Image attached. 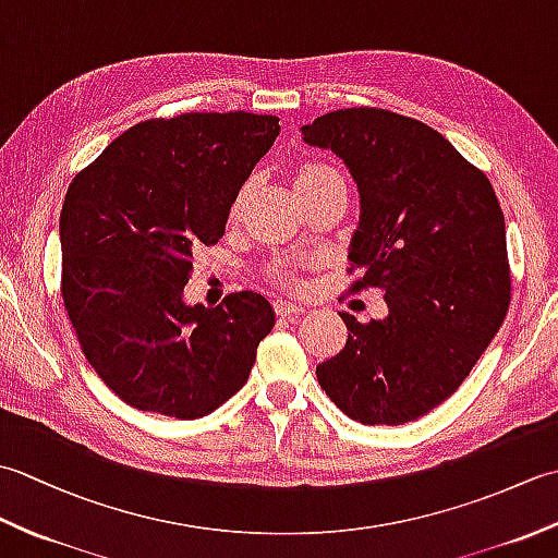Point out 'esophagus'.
Segmentation results:
<instances>
[{
    "mask_svg": "<svg viewBox=\"0 0 558 558\" xmlns=\"http://www.w3.org/2000/svg\"><path fill=\"white\" fill-rule=\"evenodd\" d=\"M272 310H276V314H278L280 318H290V322H294V318H298V316L304 312V306H302V304H292V302L276 300V302H272Z\"/></svg>",
    "mask_w": 558,
    "mask_h": 558,
    "instance_id": "esophagus-1",
    "label": "esophagus"
}]
</instances>
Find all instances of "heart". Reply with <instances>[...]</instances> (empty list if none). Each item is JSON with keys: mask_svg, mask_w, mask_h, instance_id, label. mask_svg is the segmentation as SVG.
I'll use <instances>...</instances> for the list:
<instances>
[{"mask_svg": "<svg viewBox=\"0 0 558 558\" xmlns=\"http://www.w3.org/2000/svg\"><path fill=\"white\" fill-rule=\"evenodd\" d=\"M333 182H342L340 172L336 168H330V165L322 162V160H304V162L298 165V170H294V174H292L294 192L300 194L302 201L314 196L318 189H324L326 184H333ZM248 196H252V184H244L240 189V194H236V198H234L230 218L240 216ZM270 278H272V282H280V286H298V276H294V270L286 264L272 266Z\"/></svg>", "mask_w": 558, "mask_h": 558, "instance_id": "obj_1", "label": "heart"}]
</instances>
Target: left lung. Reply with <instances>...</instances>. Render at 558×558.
I'll use <instances>...</instances> for the list:
<instances>
[{
  "label": "left lung",
  "mask_w": 558,
  "mask_h": 558,
  "mask_svg": "<svg viewBox=\"0 0 558 558\" xmlns=\"http://www.w3.org/2000/svg\"><path fill=\"white\" fill-rule=\"evenodd\" d=\"M360 192L352 292L384 290L388 316L360 324L316 366L326 396L362 424H405L441 405L489 348L511 304L506 222L487 174L412 117L348 108L302 126Z\"/></svg>",
  "instance_id": "left-lung-1"
}]
</instances>
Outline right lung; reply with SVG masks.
<instances>
[{
	"label": "right lung",
	"instance_id": "right-lung-1",
	"mask_svg": "<svg viewBox=\"0 0 558 558\" xmlns=\"http://www.w3.org/2000/svg\"><path fill=\"white\" fill-rule=\"evenodd\" d=\"M278 117L186 112L126 129L81 170L59 216L62 298L81 350L126 405L196 420L240 390L276 314L264 294L184 302Z\"/></svg>",
	"mask_w": 558,
	"mask_h": 558
}]
</instances>
